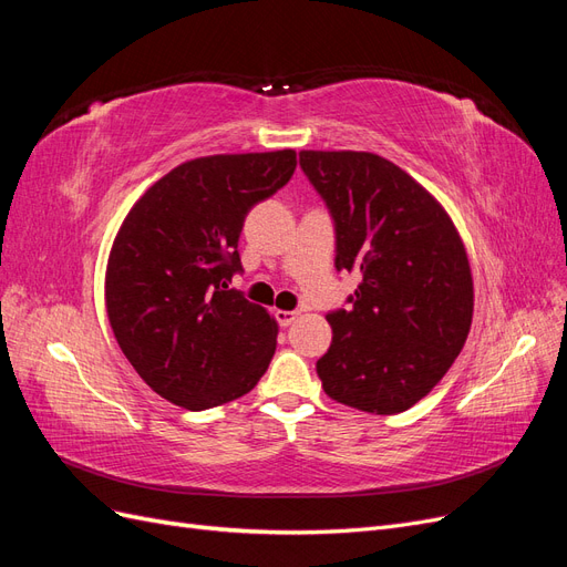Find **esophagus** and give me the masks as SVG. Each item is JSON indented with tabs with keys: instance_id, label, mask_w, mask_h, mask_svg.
<instances>
[{
	"instance_id": "1",
	"label": "esophagus",
	"mask_w": 567,
	"mask_h": 567,
	"mask_svg": "<svg viewBox=\"0 0 567 567\" xmlns=\"http://www.w3.org/2000/svg\"><path fill=\"white\" fill-rule=\"evenodd\" d=\"M296 317H298V312H286V310H277V312H274V319H277V323L284 326V329H286V326L293 323Z\"/></svg>"
}]
</instances>
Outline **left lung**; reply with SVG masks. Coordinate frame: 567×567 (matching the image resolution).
Returning a JSON list of instances; mask_svg holds the SVG:
<instances>
[{
  "label": "left lung",
  "instance_id": "obj_1",
  "mask_svg": "<svg viewBox=\"0 0 567 567\" xmlns=\"http://www.w3.org/2000/svg\"><path fill=\"white\" fill-rule=\"evenodd\" d=\"M300 167L329 208L336 269L362 274L329 312L317 362L331 400L400 414L431 392L471 331L473 279L442 205L394 163L367 151H302Z\"/></svg>",
  "mask_w": 567,
  "mask_h": 567
}]
</instances>
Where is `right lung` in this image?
<instances>
[{"label":"right lung","mask_w":567,"mask_h":567,"mask_svg":"<svg viewBox=\"0 0 567 567\" xmlns=\"http://www.w3.org/2000/svg\"><path fill=\"white\" fill-rule=\"evenodd\" d=\"M296 151L182 163L134 203L106 269L120 350L161 398L203 411L250 392L277 350V321L229 288L246 215L296 173Z\"/></svg>","instance_id":"obj_1"}]
</instances>
